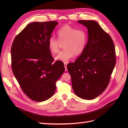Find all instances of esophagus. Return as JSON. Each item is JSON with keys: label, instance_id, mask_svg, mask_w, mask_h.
Listing matches in <instances>:
<instances>
[{"label": "esophagus", "instance_id": "1", "mask_svg": "<svg viewBox=\"0 0 128 128\" xmlns=\"http://www.w3.org/2000/svg\"><path fill=\"white\" fill-rule=\"evenodd\" d=\"M64 67H65V70H66V71H67V68H66V66H67V64L66 63V62H64Z\"/></svg>", "mask_w": 128, "mask_h": 128}]
</instances>
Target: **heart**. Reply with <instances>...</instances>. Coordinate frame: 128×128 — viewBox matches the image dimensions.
Wrapping results in <instances>:
<instances>
[{"label": "heart", "mask_w": 128, "mask_h": 128, "mask_svg": "<svg viewBox=\"0 0 128 128\" xmlns=\"http://www.w3.org/2000/svg\"><path fill=\"white\" fill-rule=\"evenodd\" d=\"M58 40L53 37L48 42V48L51 53L58 52L60 43H64V50L60 52L55 57L56 60L66 62L74 55L79 56L85 50L88 42V34L82 29L77 30L69 25H64L57 31Z\"/></svg>", "instance_id": "obj_1"}]
</instances>
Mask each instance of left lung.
Returning a JSON list of instances; mask_svg holds the SVG:
<instances>
[{"label": "left lung", "mask_w": 128, "mask_h": 128, "mask_svg": "<svg viewBox=\"0 0 128 128\" xmlns=\"http://www.w3.org/2000/svg\"><path fill=\"white\" fill-rule=\"evenodd\" d=\"M88 28L86 47L74 62L67 65L73 91L84 100L95 98L107 88L116 63L110 35L94 20H78Z\"/></svg>", "instance_id": "left-lung-1"}]
</instances>
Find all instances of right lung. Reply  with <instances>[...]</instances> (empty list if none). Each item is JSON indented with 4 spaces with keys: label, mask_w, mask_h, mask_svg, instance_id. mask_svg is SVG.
<instances>
[{
    "label": "right lung",
    "mask_w": 128,
    "mask_h": 128,
    "mask_svg": "<svg viewBox=\"0 0 128 128\" xmlns=\"http://www.w3.org/2000/svg\"><path fill=\"white\" fill-rule=\"evenodd\" d=\"M55 21L28 24L15 38L11 49L12 68L23 92L30 98L42 102L56 91V83L64 72L61 61L53 62L48 46Z\"/></svg>",
    "instance_id": "1"
}]
</instances>
